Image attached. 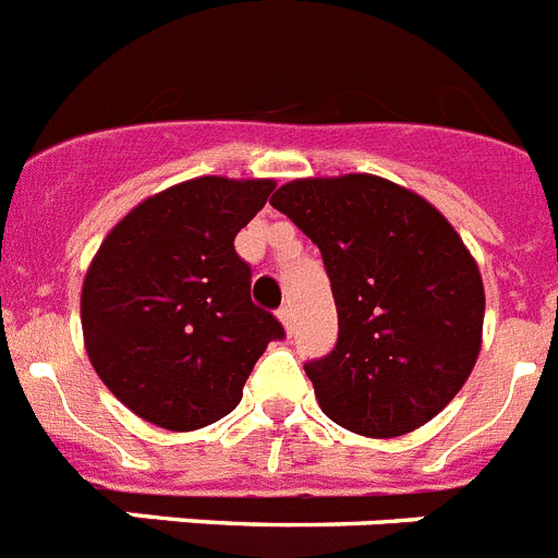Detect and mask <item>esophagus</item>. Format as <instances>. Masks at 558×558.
Listing matches in <instances>:
<instances>
[{
  "label": "esophagus",
  "instance_id": "1",
  "mask_svg": "<svg viewBox=\"0 0 558 558\" xmlns=\"http://www.w3.org/2000/svg\"><path fill=\"white\" fill-rule=\"evenodd\" d=\"M278 317H280V323H283V329H287V335H292V331H294V312H292V306L280 308Z\"/></svg>",
  "mask_w": 558,
  "mask_h": 558
}]
</instances>
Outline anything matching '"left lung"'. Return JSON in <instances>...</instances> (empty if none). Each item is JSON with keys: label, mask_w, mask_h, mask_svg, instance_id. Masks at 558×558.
<instances>
[{"label": "left lung", "mask_w": 558, "mask_h": 558, "mask_svg": "<svg viewBox=\"0 0 558 558\" xmlns=\"http://www.w3.org/2000/svg\"><path fill=\"white\" fill-rule=\"evenodd\" d=\"M271 207L317 243L337 306V343L306 363L323 414L388 439L420 428L480 357L485 289L446 215L380 175L298 178Z\"/></svg>", "instance_id": "1"}]
</instances>
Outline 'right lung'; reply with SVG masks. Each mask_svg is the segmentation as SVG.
Instances as JSON below:
<instances>
[{"label":"right lung","instance_id":"right-lung-1","mask_svg":"<svg viewBox=\"0 0 558 558\" xmlns=\"http://www.w3.org/2000/svg\"><path fill=\"white\" fill-rule=\"evenodd\" d=\"M269 178L204 175L158 192L98 246L82 287L84 349L112 395L167 430L218 423L269 340L235 235L264 209Z\"/></svg>","mask_w":558,"mask_h":558}]
</instances>
